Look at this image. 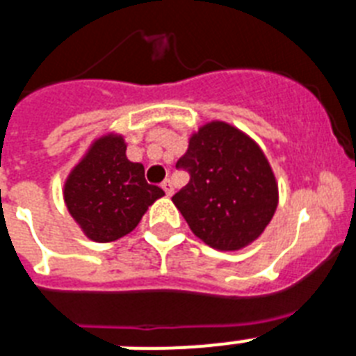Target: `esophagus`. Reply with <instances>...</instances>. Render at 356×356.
Returning a JSON list of instances; mask_svg holds the SVG:
<instances>
[{
  "label": "esophagus",
  "mask_w": 356,
  "mask_h": 356,
  "mask_svg": "<svg viewBox=\"0 0 356 356\" xmlns=\"http://www.w3.org/2000/svg\"><path fill=\"white\" fill-rule=\"evenodd\" d=\"M161 186H163V190L166 192V195H173V184H172V181H170V179H166V181H164Z\"/></svg>",
  "instance_id": "1"
}]
</instances>
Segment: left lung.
Returning <instances> with one entry per match:
<instances>
[{
    "instance_id": "obj_1",
    "label": "left lung",
    "mask_w": 356,
    "mask_h": 356,
    "mask_svg": "<svg viewBox=\"0 0 356 356\" xmlns=\"http://www.w3.org/2000/svg\"><path fill=\"white\" fill-rule=\"evenodd\" d=\"M177 168L190 183L172 197L188 227L208 247L223 252L254 243L278 208V183L252 137L232 124L212 120L193 131Z\"/></svg>"
}]
</instances>
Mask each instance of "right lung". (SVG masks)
Wrapping results in <instances>:
<instances>
[{
  "label": "right lung",
  "mask_w": 356,
  "mask_h": 356,
  "mask_svg": "<svg viewBox=\"0 0 356 356\" xmlns=\"http://www.w3.org/2000/svg\"><path fill=\"white\" fill-rule=\"evenodd\" d=\"M124 135L109 131L89 144L63 183V201L83 236L111 243L128 236L164 192L144 179V166L126 157Z\"/></svg>",
  "instance_id": "add662e5"
}]
</instances>
